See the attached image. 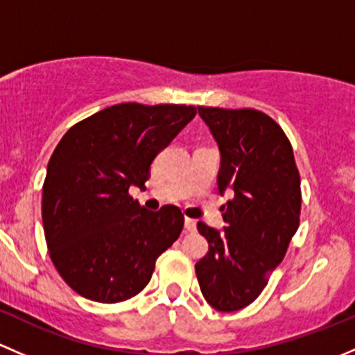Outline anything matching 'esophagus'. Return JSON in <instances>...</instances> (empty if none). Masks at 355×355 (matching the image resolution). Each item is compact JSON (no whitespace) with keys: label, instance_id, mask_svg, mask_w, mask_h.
Listing matches in <instances>:
<instances>
[{"label":"esophagus","instance_id":"obj_1","mask_svg":"<svg viewBox=\"0 0 355 355\" xmlns=\"http://www.w3.org/2000/svg\"><path fill=\"white\" fill-rule=\"evenodd\" d=\"M184 229L188 232H195L196 231V222L193 218H186L184 220Z\"/></svg>","mask_w":355,"mask_h":355}]
</instances>
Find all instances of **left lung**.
<instances>
[{
  "instance_id": "8db88e82",
  "label": "left lung",
  "mask_w": 355,
  "mask_h": 355,
  "mask_svg": "<svg viewBox=\"0 0 355 355\" xmlns=\"http://www.w3.org/2000/svg\"><path fill=\"white\" fill-rule=\"evenodd\" d=\"M220 152L218 193L225 227L198 222L208 253L196 277L208 304L231 313L246 308L268 284L299 227L301 179L282 128L254 109L198 107Z\"/></svg>"
}]
</instances>
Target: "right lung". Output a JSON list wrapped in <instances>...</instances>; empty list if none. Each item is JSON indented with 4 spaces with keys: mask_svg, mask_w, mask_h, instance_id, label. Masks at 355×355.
<instances>
[{
    "mask_svg": "<svg viewBox=\"0 0 355 355\" xmlns=\"http://www.w3.org/2000/svg\"><path fill=\"white\" fill-rule=\"evenodd\" d=\"M196 114L195 105H111L64 133L47 164L42 224L64 282L96 302H121L150 282L184 225L181 210L148 211L130 196L150 164Z\"/></svg>",
    "mask_w": 355,
    "mask_h": 355,
    "instance_id": "obj_1",
    "label": "right lung"
}]
</instances>
